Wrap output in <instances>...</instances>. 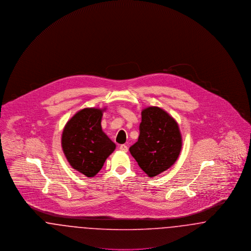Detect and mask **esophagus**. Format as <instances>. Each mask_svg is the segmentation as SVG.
<instances>
[{"label": "esophagus", "instance_id": "34e87169", "mask_svg": "<svg viewBox=\"0 0 251 251\" xmlns=\"http://www.w3.org/2000/svg\"><path fill=\"white\" fill-rule=\"evenodd\" d=\"M120 150L121 151H123V152H127V151H128V147H127V145H125V144L120 145Z\"/></svg>", "mask_w": 251, "mask_h": 251}]
</instances>
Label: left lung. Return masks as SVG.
Returning <instances> with one entry per match:
<instances>
[{"label": "left lung", "mask_w": 251, "mask_h": 251, "mask_svg": "<svg viewBox=\"0 0 251 251\" xmlns=\"http://www.w3.org/2000/svg\"><path fill=\"white\" fill-rule=\"evenodd\" d=\"M139 132L130 152L145 173L155 177L178 159L181 149L179 126L163 109L149 107L142 111Z\"/></svg>", "instance_id": "obj_1"}]
</instances>
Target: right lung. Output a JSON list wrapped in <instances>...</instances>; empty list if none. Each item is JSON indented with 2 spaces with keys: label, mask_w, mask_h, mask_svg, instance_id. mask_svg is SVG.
Returning a JSON list of instances; mask_svg holds the SVG:
<instances>
[{
  "label": "right lung",
  "mask_w": 251,
  "mask_h": 251,
  "mask_svg": "<svg viewBox=\"0 0 251 251\" xmlns=\"http://www.w3.org/2000/svg\"><path fill=\"white\" fill-rule=\"evenodd\" d=\"M101 117L100 109H83L67 123L62 134V148L69 163L86 177H94L116 149L101 130Z\"/></svg>",
  "instance_id": "add662e5"
}]
</instances>
